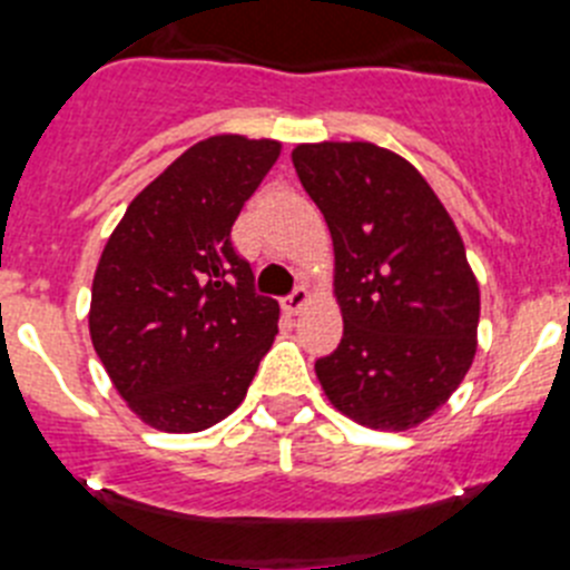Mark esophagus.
Returning <instances> with one entry per match:
<instances>
[{"label":"esophagus","mask_w":570,"mask_h":570,"mask_svg":"<svg viewBox=\"0 0 570 570\" xmlns=\"http://www.w3.org/2000/svg\"><path fill=\"white\" fill-rule=\"evenodd\" d=\"M311 302V294L305 288H296L294 294L288 296V299H282V308L288 311V314H299L302 308H305V305H308Z\"/></svg>","instance_id":"obj_1"}]
</instances>
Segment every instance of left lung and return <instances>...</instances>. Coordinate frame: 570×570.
I'll return each mask as SVG.
<instances>
[{
  "instance_id": "left-lung-1",
  "label": "left lung",
  "mask_w": 570,
  "mask_h": 570,
  "mask_svg": "<svg viewBox=\"0 0 570 570\" xmlns=\"http://www.w3.org/2000/svg\"><path fill=\"white\" fill-rule=\"evenodd\" d=\"M302 188L334 239L342 342L316 360L331 405L374 431L434 416L476 356L480 282L440 196L374 142L296 145Z\"/></svg>"
}]
</instances>
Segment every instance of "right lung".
Masks as SVG:
<instances>
[{"label":"right lung","mask_w":570,"mask_h":570,"mask_svg":"<svg viewBox=\"0 0 570 570\" xmlns=\"http://www.w3.org/2000/svg\"><path fill=\"white\" fill-rule=\"evenodd\" d=\"M282 145L216 134L134 196L105 242L88 328L110 382L145 425L196 434L234 414L279 322L230 245L242 205Z\"/></svg>","instance_id":"right-lung-1"}]
</instances>
